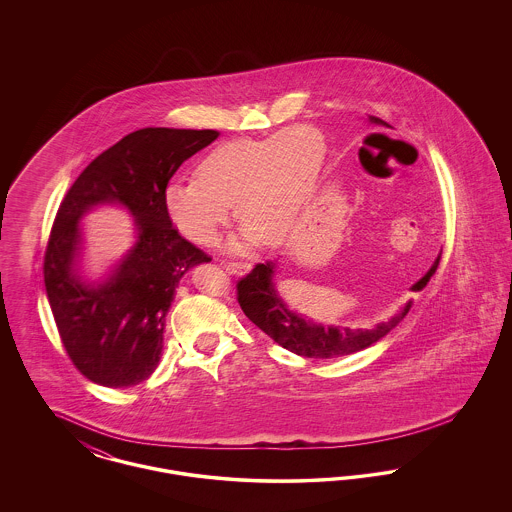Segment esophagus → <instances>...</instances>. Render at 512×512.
<instances>
[{
    "label": "esophagus",
    "instance_id": "esophagus-1",
    "mask_svg": "<svg viewBox=\"0 0 512 512\" xmlns=\"http://www.w3.org/2000/svg\"><path fill=\"white\" fill-rule=\"evenodd\" d=\"M224 268H226L228 272L236 274V276H244L245 272L251 268V265L244 263V261H228V263H224Z\"/></svg>",
    "mask_w": 512,
    "mask_h": 512
}]
</instances>
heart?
<instances>
[{
  "instance_id": "heart-1",
  "label": "heart",
  "mask_w": 512,
  "mask_h": 512,
  "mask_svg": "<svg viewBox=\"0 0 512 512\" xmlns=\"http://www.w3.org/2000/svg\"><path fill=\"white\" fill-rule=\"evenodd\" d=\"M324 161V138L311 124H295L267 138H238L205 153L192 180L165 190V211L182 236L213 245L232 205L244 222L242 242L284 244L309 207Z\"/></svg>"
}]
</instances>
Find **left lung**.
<instances>
[{"mask_svg":"<svg viewBox=\"0 0 512 512\" xmlns=\"http://www.w3.org/2000/svg\"><path fill=\"white\" fill-rule=\"evenodd\" d=\"M370 121L382 122L378 117H370ZM439 259H441V253L434 261L432 268L414 284L413 292H420L428 284V280L436 274ZM274 268L276 263L272 261L257 263L249 274L240 278L236 284L238 303L245 317L249 318L255 326H259L278 345L301 357L334 359V357L361 351L368 345L382 340L411 309V303H407L399 315L391 317L388 322H380L372 330L322 326L288 309V305L274 290V284H272Z\"/></svg>","mask_w":512,"mask_h":512,"instance_id":"left-lung-1","label":"left lung"}]
</instances>
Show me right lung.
<instances>
[{"label":"right lung","instance_id":"1","mask_svg":"<svg viewBox=\"0 0 512 512\" xmlns=\"http://www.w3.org/2000/svg\"><path fill=\"white\" fill-rule=\"evenodd\" d=\"M217 138V130H136L98 155L63 197L46 247L44 282L63 347L94 384L132 388L159 365L176 286L190 268L211 261L172 226L165 190L178 167ZM101 202H119L133 213L139 242L94 289L75 278L73 261L77 222Z\"/></svg>","mask_w":512,"mask_h":512}]
</instances>
